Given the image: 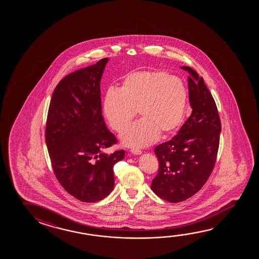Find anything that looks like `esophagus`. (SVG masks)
Listing matches in <instances>:
<instances>
[{
    "label": "esophagus",
    "instance_id": "34e87169",
    "mask_svg": "<svg viewBox=\"0 0 259 259\" xmlns=\"http://www.w3.org/2000/svg\"><path fill=\"white\" fill-rule=\"evenodd\" d=\"M131 153H133V154H136V155H140L143 152H142L141 150H139V149H131Z\"/></svg>",
    "mask_w": 259,
    "mask_h": 259
}]
</instances>
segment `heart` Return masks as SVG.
Masks as SVG:
<instances>
[{
  "label": "heart",
  "mask_w": 259,
  "mask_h": 259,
  "mask_svg": "<svg viewBox=\"0 0 259 259\" xmlns=\"http://www.w3.org/2000/svg\"><path fill=\"white\" fill-rule=\"evenodd\" d=\"M188 91L183 80L161 70H137L123 76L118 89H109L104 99V114L113 130L127 127L136 116L140 120L124 131L121 141L128 147L153 144L158 136L167 137L183 122Z\"/></svg>",
  "instance_id": "heart-1"
}]
</instances>
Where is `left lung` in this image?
I'll return each instance as SVG.
<instances>
[{
	"instance_id": "1",
	"label": "left lung",
	"mask_w": 259,
	"mask_h": 259,
	"mask_svg": "<svg viewBox=\"0 0 259 259\" xmlns=\"http://www.w3.org/2000/svg\"><path fill=\"white\" fill-rule=\"evenodd\" d=\"M188 77L192 113L171 140L157 145L159 170L151 188L171 203L191 198L203 187L214 169L220 145L221 123L218 108L202 76L182 67Z\"/></svg>"
}]
</instances>
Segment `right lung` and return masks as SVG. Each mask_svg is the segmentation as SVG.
Listing matches in <instances>:
<instances>
[{"instance_id":"add662e5","label":"right lung","mask_w":259,"mask_h":259,"mask_svg":"<svg viewBox=\"0 0 259 259\" xmlns=\"http://www.w3.org/2000/svg\"><path fill=\"white\" fill-rule=\"evenodd\" d=\"M107 58L65 76L52 94L45 140L56 178L83 202L106 198L115 186L114 165L124 151L104 153L116 144L102 115L100 81Z\"/></svg>"}]
</instances>
